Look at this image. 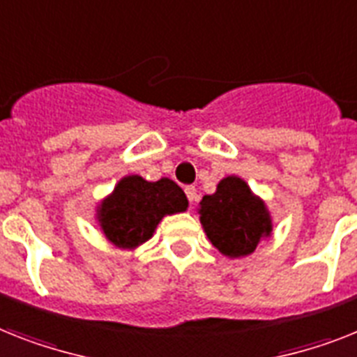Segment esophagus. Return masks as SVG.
<instances>
[{
	"mask_svg": "<svg viewBox=\"0 0 357 357\" xmlns=\"http://www.w3.org/2000/svg\"><path fill=\"white\" fill-rule=\"evenodd\" d=\"M184 191H185V197H188V200H190V204H193V202H197V190H195V185H185Z\"/></svg>",
	"mask_w": 357,
	"mask_h": 357,
	"instance_id": "1",
	"label": "esophagus"
}]
</instances>
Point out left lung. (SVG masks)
<instances>
[{
  "instance_id": "8db88e82",
  "label": "left lung",
  "mask_w": 357,
  "mask_h": 357,
  "mask_svg": "<svg viewBox=\"0 0 357 357\" xmlns=\"http://www.w3.org/2000/svg\"><path fill=\"white\" fill-rule=\"evenodd\" d=\"M200 222L211 244L228 257L248 255L272 231L263 200L238 176L222 178L213 195L200 200Z\"/></svg>"
}]
</instances>
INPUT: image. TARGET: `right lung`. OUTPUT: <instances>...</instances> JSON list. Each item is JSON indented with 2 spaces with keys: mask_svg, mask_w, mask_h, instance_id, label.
I'll return each mask as SVG.
<instances>
[{
  "mask_svg": "<svg viewBox=\"0 0 357 357\" xmlns=\"http://www.w3.org/2000/svg\"><path fill=\"white\" fill-rule=\"evenodd\" d=\"M188 208L184 191L169 178L147 182L142 176H126L98 210L105 237L120 248H135L151 237L164 215Z\"/></svg>",
  "mask_w": 357,
  "mask_h": 357,
  "instance_id": "1",
  "label": "right lung"
}]
</instances>
